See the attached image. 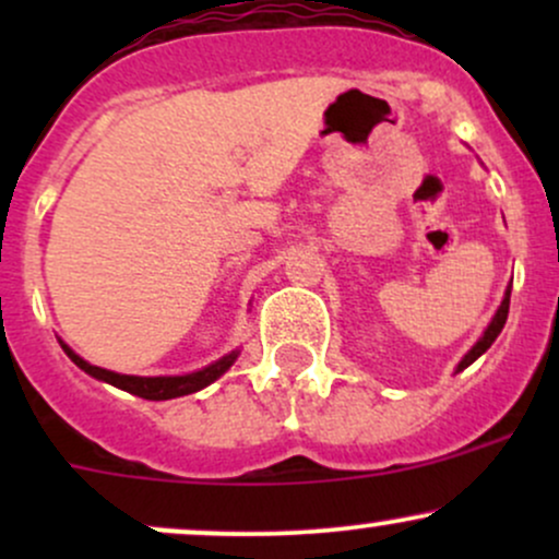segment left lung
I'll return each instance as SVG.
<instances>
[{
    "label": "left lung",
    "instance_id": "1",
    "mask_svg": "<svg viewBox=\"0 0 559 559\" xmlns=\"http://www.w3.org/2000/svg\"><path fill=\"white\" fill-rule=\"evenodd\" d=\"M510 292H512V284H507V288H504V297H502V305L497 307V312H493V318H491V323L486 325V331L480 333V338L476 344L471 346V349H467V355L463 357V360L457 362V368H454V373H460V370H465L467 365H473L478 360L480 355H484L486 349H489V346L497 342V336L499 333H502V329H504V323H507V312H510Z\"/></svg>",
    "mask_w": 559,
    "mask_h": 559
}]
</instances>
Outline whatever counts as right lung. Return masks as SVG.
<instances>
[{
    "label": "right lung",
    "mask_w": 559,
    "mask_h": 559,
    "mask_svg": "<svg viewBox=\"0 0 559 559\" xmlns=\"http://www.w3.org/2000/svg\"><path fill=\"white\" fill-rule=\"evenodd\" d=\"M62 352L73 360L83 373H88L96 381H105L110 386H118L128 391V394L141 396V400H152V402H163V400H176V396H186V394H194V391L210 386V383L217 381L230 365L236 362L239 357V349L228 352L226 357L221 360L210 362L207 368L194 370V373H186V376H123V373H115V370H105V368H96V365L86 362L81 355H75L70 346L60 338Z\"/></svg>",
    "instance_id": "right-lung-1"
}]
</instances>
